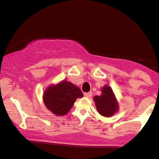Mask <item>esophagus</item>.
Wrapping results in <instances>:
<instances>
[{
    "label": "esophagus",
    "mask_w": 159,
    "mask_h": 159,
    "mask_svg": "<svg viewBox=\"0 0 159 159\" xmlns=\"http://www.w3.org/2000/svg\"><path fill=\"white\" fill-rule=\"evenodd\" d=\"M84 96L86 98H90L92 96V92H89V93H85Z\"/></svg>",
    "instance_id": "34e87169"
}]
</instances>
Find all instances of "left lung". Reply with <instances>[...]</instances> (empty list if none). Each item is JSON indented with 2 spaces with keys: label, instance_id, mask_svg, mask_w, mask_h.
Segmentation results:
<instances>
[{
  "label": "left lung",
  "instance_id": "left-lung-1",
  "mask_svg": "<svg viewBox=\"0 0 159 159\" xmlns=\"http://www.w3.org/2000/svg\"><path fill=\"white\" fill-rule=\"evenodd\" d=\"M101 91L102 94L100 96H95L93 97L96 107L102 116L110 117L119 110V103L110 86H103Z\"/></svg>",
  "mask_w": 159,
  "mask_h": 159
}]
</instances>
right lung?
<instances>
[{
	"mask_svg": "<svg viewBox=\"0 0 159 159\" xmlns=\"http://www.w3.org/2000/svg\"><path fill=\"white\" fill-rule=\"evenodd\" d=\"M83 97L79 87L70 81H62L49 85L43 93L45 107L57 116H64L70 111L78 98Z\"/></svg>",
	"mask_w": 159,
	"mask_h": 159,
	"instance_id": "1",
	"label": "right lung"
}]
</instances>
